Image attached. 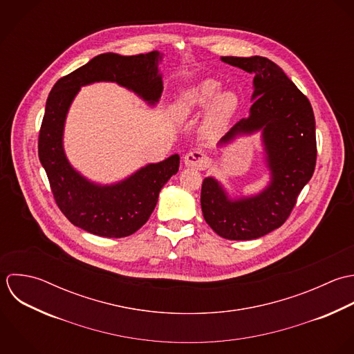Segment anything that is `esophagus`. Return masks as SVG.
Listing matches in <instances>:
<instances>
[{
  "instance_id": "1",
  "label": "esophagus",
  "mask_w": 354,
  "mask_h": 354,
  "mask_svg": "<svg viewBox=\"0 0 354 354\" xmlns=\"http://www.w3.org/2000/svg\"><path fill=\"white\" fill-rule=\"evenodd\" d=\"M184 165L187 167H192V169H198V170H203L207 167L209 165V159L207 156L201 152V151H191L184 156Z\"/></svg>"
}]
</instances>
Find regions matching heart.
I'll use <instances>...</instances> for the list:
<instances>
[{
  "instance_id": "obj_1",
  "label": "heart",
  "mask_w": 354,
  "mask_h": 354,
  "mask_svg": "<svg viewBox=\"0 0 354 354\" xmlns=\"http://www.w3.org/2000/svg\"><path fill=\"white\" fill-rule=\"evenodd\" d=\"M221 88L220 81L206 78L180 89L171 104V115L178 120H185L207 106L202 131L206 137L220 136L240 107L239 93L234 89Z\"/></svg>"
}]
</instances>
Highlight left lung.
<instances>
[{"label":"left lung","mask_w":354,"mask_h":354,"mask_svg":"<svg viewBox=\"0 0 354 354\" xmlns=\"http://www.w3.org/2000/svg\"><path fill=\"white\" fill-rule=\"evenodd\" d=\"M221 62L252 74V106L220 140L225 148L239 137L259 133L266 185L255 194H230L216 177L203 180L201 206L206 223L228 240H252L277 230L316 166V122L306 96L284 71L262 56H223Z\"/></svg>","instance_id":"1"}]
</instances>
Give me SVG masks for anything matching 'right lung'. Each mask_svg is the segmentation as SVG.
Instances as JSON below:
<instances>
[{
  "mask_svg": "<svg viewBox=\"0 0 354 354\" xmlns=\"http://www.w3.org/2000/svg\"><path fill=\"white\" fill-rule=\"evenodd\" d=\"M163 53L122 56L103 53L60 78L52 88L42 119L38 156L55 201L75 227L103 237H124L138 231L152 214L163 185L178 171L180 155L148 163L111 184L86 178L64 151V126L70 107L82 86L114 82L155 107L163 92L159 64Z\"/></svg>",
  "mask_w": 354,
  "mask_h": 354,
  "instance_id": "1",
  "label": "right lung"
}]
</instances>
